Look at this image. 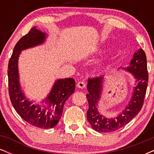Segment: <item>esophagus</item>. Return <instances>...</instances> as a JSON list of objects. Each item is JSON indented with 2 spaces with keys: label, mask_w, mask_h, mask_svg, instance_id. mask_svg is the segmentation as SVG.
Wrapping results in <instances>:
<instances>
[{
  "label": "esophagus",
  "mask_w": 154,
  "mask_h": 154,
  "mask_svg": "<svg viewBox=\"0 0 154 154\" xmlns=\"http://www.w3.org/2000/svg\"><path fill=\"white\" fill-rule=\"evenodd\" d=\"M85 86H86V85H85V83L82 81L79 82L77 83V87H79V88L83 89V88H85Z\"/></svg>",
  "instance_id": "obj_1"
}]
</instances>
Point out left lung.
<instances>
[{
	"mask_svg": "<svg viewBox=\"0 0 154 154\" xmlns=\"http://www.w3.org/2000/svg\"><path fill=\"white\" fill-rule=\"evenodd\" d=\"M123 69L132 74L137 83L128 105L114 118L106 117L98 110V103L102 94L104 77L102 76L88 79L87 90L89 93L86 96L89 109L87 117L92 129L100 133L114 131L123 127L139 114L143 106L149 80L146 56L144 51L139 49L134 52L129 66Z\"/></svg>",
	"mask_w": 154,
	"mask_h": 154,
	"instance_id": "left-lung-1",
	"label": "left lung"
}]
</instances>
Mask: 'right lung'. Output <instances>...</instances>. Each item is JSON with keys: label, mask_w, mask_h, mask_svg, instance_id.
I'll return each instance as SVG.
<instances>
[{"label": "right lung", "mask_w": 154, "mask_h": 154, "mask_svg": "<svg viewBox=\"0 0 154 154\" xmlns=\"http://www.w3.org/2000/svg\"><path fill=\"white\" fill-rule=\"evenodd\" d=\"M47 34L36 27L20 39L15 45L8 68L9 96L17 114L31 125L41 129H50L57 125L66 100L75 91V81L72 78L59 79L54 82L51 91L41 103L33 104L26 98L19 81L18 58L23 50L43 44Z\"/></svg>", "instance_id": "add662e5"}]
</instances>
